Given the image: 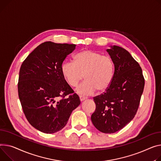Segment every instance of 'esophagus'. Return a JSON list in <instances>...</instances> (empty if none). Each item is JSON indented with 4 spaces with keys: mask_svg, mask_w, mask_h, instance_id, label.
Here are the masks:
<instances>
[{
    "mask_svg": "<svg viewBox=\"0 0 161 161\" xmlns=\"http://www.w3.org/2000/svg\"><path fill=\"white\" fill-rule=\"evenodd\" d=\"M87 98V97H85V96H80V100L81 102H83L85 100H86Z\"/></svg>",
    "mask_w": 161,
    "mask_h": 161,
    "instance_id": "1",
    "label": "esophagus"
}]
</instances>
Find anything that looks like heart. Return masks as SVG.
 Returning a JSON list of instances; mask_svg holds the SVG:
<instances>
[{
	"label": "heart",
	"instance_id": "obj_1",
	"mask_svg": "<svg viewBox=\"0 0 161 161\" xmlns=\"http://www.w3.org/2000/svg\"><path fill=\"white\" fill-rule=\"evenodd\" d=\"M61 72L69 85L76 87L83 77L85 80L76 89L77 93L91 95L96 90L103 91L113 81L114 65L109 56L92 50H83L74 57V62L65 61Z\"/></svg>",
	"mask_w": 161,
	"mask_h": 161
}]
</instances>
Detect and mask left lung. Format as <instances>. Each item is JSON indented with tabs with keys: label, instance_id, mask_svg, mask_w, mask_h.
<instances>
[{
	"label": "left lung",
	"instance_id": "left-lung-1",
	"mask_svg": "<svg viewBox=\"0 0 161 161\" xmlns=\"http://www.w3.org/2000/svg\"><path fill=\"white\" fill-rule=\"evenodd\" d=\"M106 51L114 63V76L105 92L94 97L96 109L91 121L100 131L114 133L135 117L144 91V78L139 64L125 49L113 45Z\"/></svg>",
	"mask_w": 161,
	"mask_h": 161
}]
</instances>
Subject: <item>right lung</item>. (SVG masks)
<instances>
[{
    "instance_id": "1",
    "label": "right lung",
    "mask_w": 161,
    "mask_h": 161,
    "mask_svg": "<svg viewBox=\"0 0 161 161\" xmlns=\"http://www.w3.org/2000/svg\"><path fill=\"white\" fill-rule=\"evenodd\" d=\"M75 48L73 44L42 42L21 65L19 100L29 123L42 133L62 130L80 104L79 96L74 94L61 72L63 61Z\"/></svg>"
}]
</instances>
